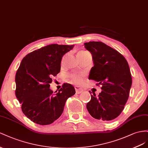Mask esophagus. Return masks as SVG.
I'll return each instance as SVG.
<instances>
[{"mask_svg":"<svg viewBox=\"0 0 148 148\" xmlns=\"http://www.w3.org/2000/svg\"><path fill=\"white\" fill-rule=\"evenodd\" d=\"M75 92H76L77 94H81V93L83 91V89L79 86H75Z\"/></svg>","mask_w":148,"mask_h":148,"instance_id":"obj_1","label":"esophagus"}]
</instances>
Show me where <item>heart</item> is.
<instances>
[{
	"instance_id": "1",
	"label": "heart",
	"mask_w": 148,
	"mask_h": 148,
	"mask_svg": "<svg viewBox=\"0 0 148 148\" xmlns=\"http://www.w3.org/2000/svg\"><path fill=\"white\" fill-rule=\"evenodd\" d=\"M84 52H86V51H80L79 53H84ZM71 78H72V79H73V81H74L75 82L80 83L81 82V77L79 75L74 74L73 75H71Z\"/></svg>"
}]
</instances>
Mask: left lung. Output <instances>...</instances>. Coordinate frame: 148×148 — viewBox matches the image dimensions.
I'll list each match as a JSON object with an SVG mask.
<instances>
[{
    "instance_id": "1",
    "label": "left lung",
    "mask_w": 148,
    "mask_h": 148,
    "mask_svg": "<svg viewBox=\"0 0 148 148\" xmlns=\"http://www.w3.org/2000/svg\"><path fill=\"white\" fill-rule=\"evenodd\" d=\"M84 47L92 54L94 64L88 79L102 86L98 96L91 95L87 109L95 119L112 120L123 111L129 97L132 78L128 62L119 51L101 41L85 43Z\"/></svg>"
}]
</instances>
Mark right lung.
<instances>
[{"label": "right lung", "mask_w": 148, "mask_h": 148, "mask_svg": "<svg viewBox=\"0 0 148 148\" xmlns=\"http://www.w3.org/2000/svg\"><path fill=\"white\" fill-rule=\"evenodd\" d=\"M74 45L52 44L24 57L15 75V95L28 119L41 125L51 124L62 115L67 99L75 94L73 85L63 84L56 94L50 89L60 73L62 56Z\"/></svg>", "instance_id": "add662e5"}]
</instances>
